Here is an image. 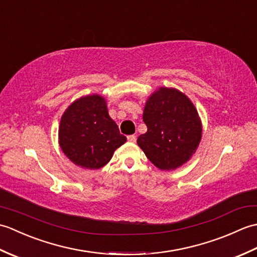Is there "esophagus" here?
<instances>
[{"mask_svg": "<svg viewBox=\"0 0 257 257\" xmlns=\"http://www.w3.org/2000/svg\"><path fill=\"white\" fill-rule=\"evenodd\" d=\"M127 139H128L129 143L135 144V143H136V139H137V138H136V136H135V135H130V136H128Z\"/></svg>", "mask_w": 257, "mask_h": 257, "instance_id": "1", "label": "esophagus"}]
</instances>
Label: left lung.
Listing matches in <instances>:
<instances>
[{
	"mask_svg": "<svg viewBox=\"0 0 257 257\" xmlns=\"http://www.w3.org/2000/svg\"><path fill=\"white\" fill-rule=\"evenodd\" d=\"M146 134L137 144L147 158L162 171L185 165L195 154L202 138V122L190 98L172 87H159L146 101Z\"/></svg>",
	"mask_w": 257,
	"mask_h": 257,
	"instance_id": "left-lung-1",
	"label": "left lung"
}]
</instances>
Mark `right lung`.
<instances>
[{"instance_id": "add662e5", "label": "right lung", "mask_w": 257, "mask_h": 257, "mask_svg": "<svg viewBox=\"0 0 257 257\" xmlns=\"http://www.w3.org/2000/svg\"><path fill=\"white\" fill-rule=\"evenodd\" d=\"M127 138L109 117L106 98L83 96L64 111L58 128V144L64 155L83 169L97 170L110 161Z\"/></svg>"}]
</instances>
